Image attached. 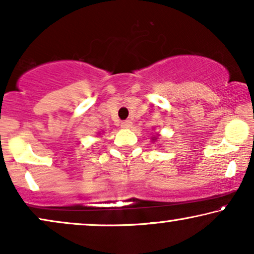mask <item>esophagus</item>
Here are the masks:
<instances>
[{"label":"esophagus","instance_id":"1","mask_svg":"<svg viewBox=\"0 0 254 254\" xmlns=\"http://www.w3.org/2000/svg\"><path fill=\"white\" fill-rule=\"evenodd\" d=\"M131 121L130 120H125L121 123V128H125V129H128V128L131 127Z\"/></svg>","mask_w":254,"mask_h":254}]
</instances>
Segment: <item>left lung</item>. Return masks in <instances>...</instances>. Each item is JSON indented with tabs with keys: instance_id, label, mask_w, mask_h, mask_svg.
<instances>
[{
	"instance_id": "obj_1",
	"label": "left lung",
	"mask_w": 254,
	"mask_h": 254,
	"mask_svg": "<svg viewBox=\"0 0 254 254\" xmlns=\"http://www.w3.org/2000/svg\"><path fill=\"white\" fill-rule=\"evenodd\" d=\"M157 140V136H155V137H152V141H156Z\"/></svg>"
}]
</instances>
